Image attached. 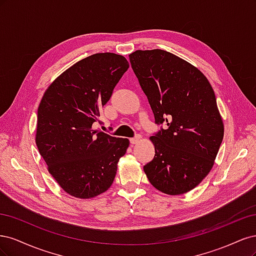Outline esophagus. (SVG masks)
<instances>
[{"label": "esophagus", "mask_w": 256, "mask_h": 256, "mask_svg": "<svg viewBox=\"0 0 256 256\" xmlns=\"http://www.w3.org/2000/svg\"><path fill=\"white\" fill-rule=\"evenodd\" d=\"M141 138H142V136L140 134H136L134 138H130V143L131 144H136L138 141L141 140Z\"/></svg>", "instance_id": "obj_1"}]
</instances>
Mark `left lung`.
<instances>
[{
    "label": "left lung",
    "instance_id": "left-lung-1",
    "mask_svg": "<svg viewBox=\"0 0 256 256\" xmlns=\"http://www.w3.org/2000/svg\"><path fill=\"white\" fill-rule=\"evenodd\" d=\"M129 60L161 125L150 136L156 154L144 172L159 191L182 194L207 176L223 140L214 92L198 68L173 53L136 50Z\"/></svg>",
    "mask_w": 256,
    "mask_h": 256
}]
</instances>
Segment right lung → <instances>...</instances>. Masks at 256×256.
<instances>
[{"mask_svg":"<svg viewBox=\"0 0 256 256\" xmlns=\"http://www.w3.org/2000/svg\"><path fill=\"white\" fill-rule=\"evenodd\" d=\"M129 63L96 53L68 68L38 106L36 145L50 174L68 194L90 198L111 187L129 140L92 129Z\"/></svg>","mask_w":256,"mask_h":256,"instance_id":"add662e5","label":"right lung"}]
</instances>
